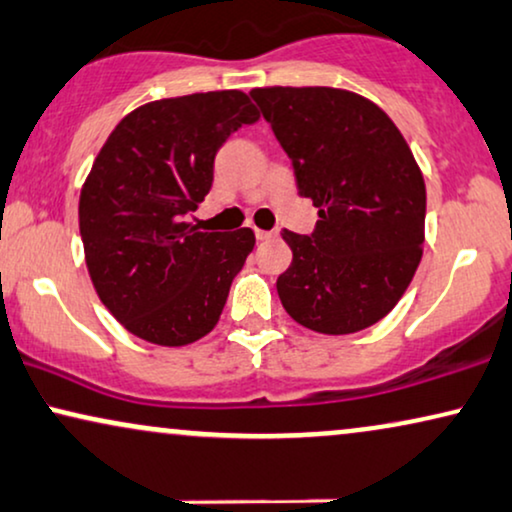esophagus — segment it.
Segmentation results:
<instances>
[{
    "label": "esophagus",
    "mask_w": 512,
    "mask_h": 512,
    "mask_svg": "<svg viewBox=\"0 0 512 512\" xmlns=\"http://www.w3.org/2000/svg\"><path fill=\"white\" fill-rule=\"evenodd\" d=\"M254 235H256L258 242H268V240H275L277 230H258V228H256Z\"/></svg>",
    "instance_id": "1"
}]
</instances>
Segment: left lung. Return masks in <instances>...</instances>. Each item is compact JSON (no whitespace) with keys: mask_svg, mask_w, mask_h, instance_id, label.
I'll list each match as a JSON object with an SVG mask.
<instances>
[{"mask_svg":"<svg viewBox=\"0 0 512 512\" xmlns=\"http://www.w3.org/2000/svg\"><path fill=\"white\" fill-rule=\"evenodd\" d=\"M251 98L287 152L315 230L282 237L294 261L277 277L284 310L329 336L355 334L395 308L423 256L426 183L386 112L331 86H268Z\"/></svg>","mask_w":512,"mask_h":512,"instance_id":"left-lung-1","label":"left lung"}]
</instances>
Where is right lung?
<instances>
[{
	"label": "right lung",
	"instance_id": "1",
	"mask_svg": "<svg viewBox=\"0 0 512 512\" xmlns=\"http://www.w3.org/2000/svg\"><path fill=\"white\" fill-rule=\"evenodd\" d=\"M258 117L235 89L162 98L129 112L98 152L79 195L86 268L143 341L176 348L216 327L256 237L199 232L188 216L211 190L218 148Z\"/></svg>",
	"mask_w": 512,
	"mask_h": 512
}]
</instances>
